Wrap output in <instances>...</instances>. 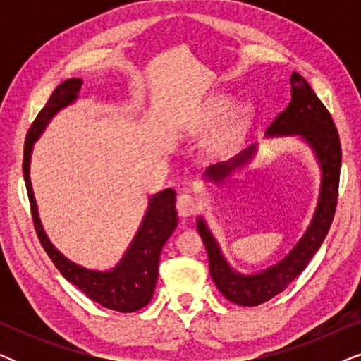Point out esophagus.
Returning a JSON list of instances; mask_svg holds the SVG:
<instances>
[{
    "instance_id": "obj_1",
    "label": "esophagus",
    "mask_w": 361,
    "mask_h": 361,
    "mask_svg": "<svg viewBox=\"0 0 361 361\" xmlns=\"http://www.w3.org/2000/svg\"><path fill=\"white\" fill-rule=\"evenodd\" d=\"M176 207L180 216H192L195 215L197 210H199V200L190 194H182L177 197Z\"/></svg>"
}]
</instances>
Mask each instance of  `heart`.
I'll return each mask as SVG.
<instances>
[{"instance_id": "heart-1", "label": "heart", "mask_w": 361, "mask_h": 361, "mask_svg": "<svg viewBox=\"0 0 361 361\" xmlns=\"http://www.w3.org/2000/svg\"><path fill=\"white\" fill-rule=\"evenodd\" d=\"M231 108V102L228 98L220 97L212 103V105L207 108L205 111V121L207 125L214 123L225 115ZM251 121V110L248 106H241L238 110H235L228 116L224 125H221L219 130H216L214 135L209 137L207 141V151L210 152L212 156L221 157L230 154L231 151L235 149L236 146L240 145L241 140L245 137V133L248 130Z\"/></svg>"}]
</instances>
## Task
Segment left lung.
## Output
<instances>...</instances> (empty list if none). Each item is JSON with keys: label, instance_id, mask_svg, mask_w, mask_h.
I'll use <instances>...</instances> for the list:
<instances>
[{"label": "left lung", "instance_id": "1", "mask_svg": "<svg viewBox=\"0 0 361 361\" xmlns=\"http://www.w3.org/2000/svg\"><path fill=\"white\" fill-rule=\"evenodd\" d=\"M290 87H293L290 90L293 98L288 108L276 116L266 135L300 136L312 147L320 171H322L317 209L302 238L278 264L258 274H240L226 263L219 243L207 228L204 219H197V230L204 240L207 255H209L212 279L226 299L238 305L255 307L273 299L276 294L286 289V286L293 283L307 268L309 261L324 243L332 225L335 209H337L340 166H342V147H340L337 128L327 108L319 100L305 78L298 72H294L290 77ZM255 151L256 147L251 146L226 164L224 162V164L210 166L205 176L214 182L224 180L236 167L246 164L253 157Z\"/></svg>", "mask_w": 361, "mask_h": 361}]
</instances>
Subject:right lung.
<instances>
[{
  "instance_id": "1",
  "label": "right lung",
  "mask_w": 361,
  "mask_h": 361,
  "mask_svg": "<svg viewBox=\"0 0 361 361\" xmlns=\"http://www.w3.org/2000/svg\"><path fill=\"white\" fill-rule=\"evenodd\" d=\"M80 87V78H68V80L62 82L52 92L46 106L39 111L27 131L26 142H24L23 172L24 180H26L29 204H31L34 228H36L42 248L46 250L49 258L52 259V263L56 264V268L61 271V274L68 283L77 286L88 299L95 300L103 307L118 310V312H135V310L145 307L152 298L157 281V271H159L161 250L177 226L176 192L166 189L151 197L149 207H147L145 219H142L140 230L133 238L130 248L126 250L120 263L110 271L87 269L67 259L49 241L37 215V205L34 200L31 179H29L32 145L46 130L52 116L59 110L75 102Z\"/></svg>"
}]
</instances>
